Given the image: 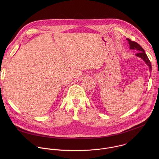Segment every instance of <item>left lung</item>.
Masks as SVG:
<instances>
[{"mask_svg": "<svg viewBox=\"0 0 159 159\" xmlns=\"http://www.w3.org/2000/svg\"><path fill=\"white\" fill-rule=\"evenodd\" d=\"M126 40L128 41V43L129 44V48L131 50H138L139 52L138 53H136L135 55L137 56V57H140V58H142L145 62V63L149 67V72L151 73V72H152L151 63H150V61L147 55H146L144 50L142 48V47L140 46V45L137 42L131 41L128 38H126Z\"/></svg>", "mask_w": 159, "mask_h": 159, "instance_id": "left-lung-1", "label": "left lung"}]
</instances>
